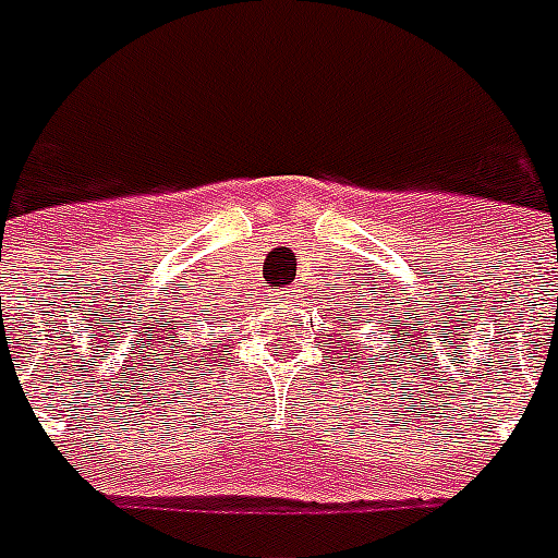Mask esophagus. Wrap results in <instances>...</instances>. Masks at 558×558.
Wrapping results in <instances>:
<instances>
[{"label":"esophagus","instance_id":"1","mask_svg":"<svg viewBox=\"0 0 558 558\" xmlns=\"http://www.w3.org/2000/svg\"><path fill=\"white\" fill-rule=\"evenodd\" d=\"M283 298H287V295H280V301H283Z\"/></svg>","mask_w":558,"mask_h":558}]
</instances>
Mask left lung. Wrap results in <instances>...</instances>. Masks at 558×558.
<instances>
[{"mask_svg":"<svg viewBox=\"0 0 558 558\" xmlns=\"http://www.w3.org/2000/svg\"><path fill=\"white\" fill-rule=\"evenodd\" d=\"M353 301H356V292H353ZM356 304H362V292H359ZM373 304H376V298H373ZM376 306H379V304H376ZM350 313L356 315V318H350V324L339 322L341 324L339 332H336V339H330V344H332L330 367L336 373H339V365H344V371H350V365H371V367H359V371H367V376H362V379H371L373 371L381 373V376H385V373H388V376H397L393 371H402V367L414 365L416 356L423 359V350H420V348L411 350V341H414V336H411V339H402V336H405V327H399V324L388 322V330H390L388 348L379 350V359L365 362V359H371V350H362V341L353 339V336H365V332H359V330H362V324H371L373 318H362V315H359V306H353ZM414 313H416V310H414ZM390 318H397V315H390ZM350 329H356L357 332L350 333ZM420 344H423V341H420ZM405 352L409 353L408 357L404 356ZM434 359H437V356H434ZM411 371H414V367H411ZM420 371H423V362H420ZM350 373H353V371H350ZM348 379H350V376H348ZM405 379H408V376H405ZM402 388H405V385H399V390H402ZM408 390H411V388H408ZM365 393H367V390H365Z\"/></svg>","mask_w":558,"mask_h":558,"instance_id":"obj_1","label":"left lung"}]
</instances>
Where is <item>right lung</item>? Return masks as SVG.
Listing matches in <instances>:
<instances>
[{"instance_id":"1","label":"right lung","mask_w":558,"mask_h":558,"mask_svg":"<svg viewBox=\"0 0 558 558\" xmlns=\"http://www.w3.org/2000/svg\"><path fill=\"white\" fill-rule=\"evenodd\" d=\"M208 313L210 310H202V306L193 304L185 292L168 295V306L159 310V322H150V327H144L142 332V359L153 376L168 379L170 373H185L193 371L191 365H205L193 376V379H199V376H214V367H222V359H228V344H208V348H202V336L196 332V327H191L187 336H182L177 327L179 322L185 324L196 322V318L210 324V318H205ZM205 357L209 359L208 363L204 362ZM214 361L218 362L217 366L213 365Z\"/></svg>"}]
</instances>
